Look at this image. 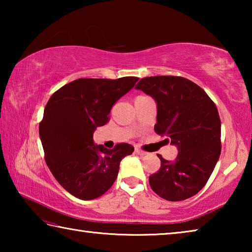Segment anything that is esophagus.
<instances>
[{
	"instance_id": "esophagus-1",
	"label": "esophagus",
	"mask_w": 252,
	"mask_h": 252,
	"mask_svg": "<svg viewBox=\"0 0 252 252\" xmlns=\"http://www.w3.org/2000/svg\"><path fill=\"white\" fill-rule=\"evenodd\" d=\"M134 152L136 153V155H139V156H146V155H147V152L140 150L139 148H135V149H134Z\"/></svg>"
}]
</instances>
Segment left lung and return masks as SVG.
I'll return each mask as SVG.
<instances>
[{"mask_svg": "<svg viewBox=\"0 0 252 252\" xmlns=\"http://www.w3.org/2000/svg\"><path fill=\"white\" fill-rule=\"evenodd\" d=\"M157 103L155 131L176 146L174 161L161 156L149 178L155 192L169 201L193 197L206 185L221 152V122L216 104L201 88L181 76H150L135 85Z\"/></svg>", "mask_w": 252, "mask_h": 252, "instance_id": "obj_1", "label": "left lung"}]
</instances>
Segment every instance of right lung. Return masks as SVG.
I'll list each match as a JSON object with an SVG mask.
<instances>
[{
  "label": "right lung",
  "mask_w": 252,
  "mask_h": 252,
  "mask_svg": "<svg viewBox=\"0 0 252 252\" xmlns=\"http://www.w3.org/2000/svg\"><path fill=\"white\" fill-rule=\"evenodd\" d=\"M139 78L78 79L53 93L40 123L45 161L57 181L72 195L92 200L108 191L131 144L112 150L93 141L97 126L109 120L112 105L134 87Z\"/></svg>",
  "instance_id": "right-lung-1"
}]
</instances>
